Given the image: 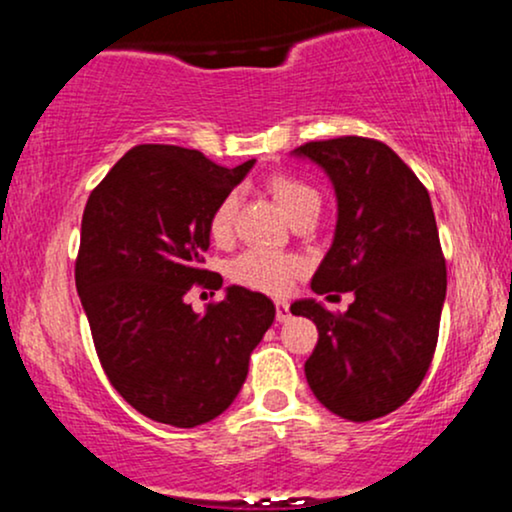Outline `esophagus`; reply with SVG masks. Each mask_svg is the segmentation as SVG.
I'll use <instances>...</instances> for the list:
<instances>
[{
    "label": "esophagus",
    "instance_id": "1",
    "mask_svg": "<svg viewBox=\"0 0 512 512\" xmlns=\"http://www.w3.org/2000/svg\"><path fill=\"white\" fill-rule=\"evenodd\" d=\"M291 317L289 313V303L286 301H276V320L279 322H286Z\"/></svg>",
    "mask_w": 512,
    "mask_h": 512
}]
</instances>
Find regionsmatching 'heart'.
Segmentation results:
<instances>
[{
	"mask_svg": "<svg viewBox=\"0 0 512 512\" xmlns=\"http://www.w3.org/2000/svg\"><path fill=\"white\" fill-rule=\"evenodd\" d=\"M272 192L276 202H279V207L284 209V214L289 216V219L308 202H320L313 187L296 178H289V175L274 178ZM236 207V192H231V195H226L219 204H216L214 214H211L209 219V231L216 240L231 236L233 219H236ZM298 272H301V262H298L296 257L269 250H248L228 264V276H231L236 284L248 286L252 291L274 293V296H281V293L289 291Z\"/></svg>",
	"mask_w": 512,
	"mask_h": 512,
	"instance_id": "obj_1",
	"label": "heart"
}]
</instances>
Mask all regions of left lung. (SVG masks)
<instances>
[{
    "label": "left lung",
    "mask_w": 512,
    "mask_h": 512,
    "mask_svg": "<svg viewBox=\"0 0 512 512\" xmlns=\"http://www.w3.org/2000/svg\"><path fill=\"white\" fill-rule=\"evenodd\" d=\"M293 156L325 170L337 195L332 245L310 289L354 293L342 315L315 298L291 305L320 332L305 378L332 414L380 419L414 395L436 351L448 272L431 197L375 139L308 142Z\"/></svg>",
    "instance_id": "obj_1"
}]
</instances>
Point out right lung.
I'll list each match as a JSON object with an SVG mask.
<instances>
[{"mask_svg": "<svg viewBox=\"0 0 512 512\" xmlns=\"http://www.w3.org/2000/svg\"><path fill=\"white\" fill-rule=\"evenodd\" d=\"M252 166L142 144L86 202L76 291L93 344L115 390L158 424L195 428L231 407L274 322V303L243 286L204 313L185 303L192 284L221 289V276L202 269L209 219Z\"/></svg>", "mask_w": 512, "mask_h": 512, "instance_id": "right-lung-1", "label": "right lung"}]
</instances>
